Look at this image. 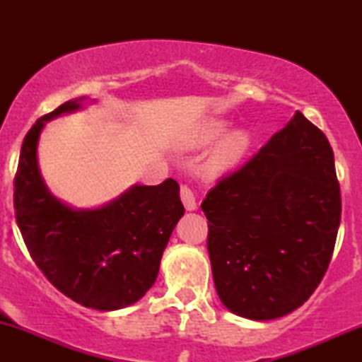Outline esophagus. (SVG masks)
I'll return each instance as SVG.
<instances>
[{
  "mask_svg": "<svg viewBox=\"0 0 362 362\" xmlns=\"http://www.w3.org/2000/svg\"><path fill=\"white\" fill-rule=\"evenodd\" d=\"M181 201L187 211H196L197 209V201L194 192L189 186H181Z\"/></svg>",
  "mask_w": 362,
  "mask_h": 362,
  "instance_id": "1",
  "label": "esophagus"
}]
</instances>
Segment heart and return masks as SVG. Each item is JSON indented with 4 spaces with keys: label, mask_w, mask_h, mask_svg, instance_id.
<instances>
[{
    "label": "heart",
    "mask_w": 362,
    "mask_h": 362,
    "mask_svg": "<svg viewBox=\"0 0 362 362\" xmlns=\"http://www.w3.org/2000/svg\"><path fill=\"white\" fill-rule=\"evenodd\" d=\"M227 127H229V123L222 120V118H206V120L196 123L191 130L185 133V136L180 141V146L182 150H199V148L214 143L217 138L227 132ZM250 145L252 138L245 130L229 132L216 143V146L212 148L209 156H207L204 165L206 175L219 176L222 173L229 171L232 166H235L247 155Z\"/></svg>",
    "instance_id": "obj_1"
}]
</instances>
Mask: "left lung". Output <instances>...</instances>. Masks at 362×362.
<instances>
[{
  "label": "left lung",
  "mask_w": 362,
  "mask_h": 362,
  "mask_svg": "<svg viewBox=\"0 0 362 362\" xmlns=\"http://www.w3.org/2000/svg\"><path fill=\"white\" fill-rule=\"evenodd\" d=\"M201 209L222 305L255 321L291 313L320 285L338 235L341 194L328 138L295 112L207 192Z\"/></svg>",
  "instance_id": "obj_1"
}]
</instances>
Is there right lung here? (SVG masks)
<instances>
[{"label": "right lung", "mask_w": 362, "mask_h": 362, "mask_svg": "<svg viewBox=\"0 0 362 362\" xmlns=\"http://www.w3.org/2000/svg\"><path fill=\"white\" fill-rule=\"evenodd\" d=\"M69 100L34 123L24 136L14 177L16 222L33 260L56 288L87 308L113 311L141 298L155 284L171 232L185 214L180 185H135L97 209L57 199L37 165L46 122L81 110Z\"/></svg>", "instance_id": "obj_1"}]
</instances>
